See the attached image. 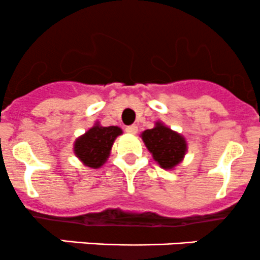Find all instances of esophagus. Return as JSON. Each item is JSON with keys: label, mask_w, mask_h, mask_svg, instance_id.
Listing matches in <instances>:
<instances>
[{"label": "esophagus", "mask_w": 260, "mask_h": 260, "mask_svg": "<svg viewBox=\"0 0 260 260\" xmlns=\"http://www.w3.org/2000/svg\"><path fill=\"white\" fill-rule=\"evenodd\" d=\"M127 134H131V135H135L136 133H138V126L136 125H130V126H127L126 129H125Z\"/></svg>", "instance_id": "esophagus-1"}]
</instances>
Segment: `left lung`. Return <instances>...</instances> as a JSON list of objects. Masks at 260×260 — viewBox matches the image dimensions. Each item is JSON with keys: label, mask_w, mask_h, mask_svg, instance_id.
<instances>
[{"label": "left lung", "mask_w": 260, "mask_h": 260, "mask_svg": "<svg viewBox=\"0 0 260 260\" xmlns=\"http://www.w3.org/2000/svg\"><path fill=\"white\" fill-rule=\"evenodd\" d=\"M141 139L154 160L166 171L178 166L186 155V139L160 121L155 122L153 129L143 131Z\"/></svg>", "instance_id": "obj_1"}]
</instances>
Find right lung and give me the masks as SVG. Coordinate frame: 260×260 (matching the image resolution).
Here are the masks:
<instances>
[{
    "mask_svg": "<svg viewBox=\"0 0 260 260\" xmlns=\"http://www.w3.org/2000/svg\"><path fill=\"white\" fill-rule=\"evenodd\" d=\"M121 134L122 130L119 126L105 127L96 122L74 141V154L86 167L100 168L107 161L114 141Z\"/></svg>",
    "mask_w": 260,
    "mask_h": 260,
    "instance_id": "right-lung-1",
    "label": "right lung"
}]
</instances>
